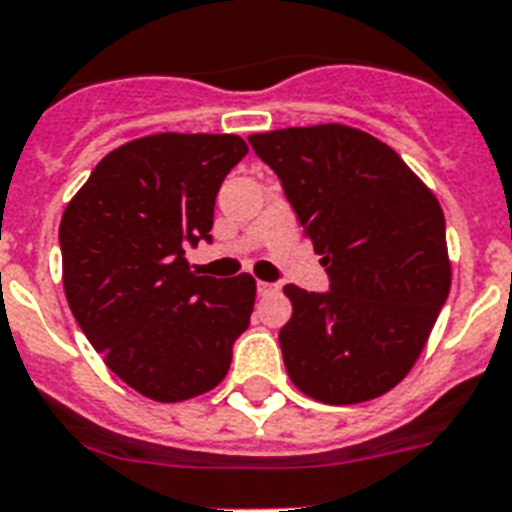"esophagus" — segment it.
Here are the masks:
<instances>
[{"mask_svg": "<svg viewBox=\"0 0 512 512\" xmlns=\"http://www.w3.org/2000/svg\"><path fill=\"white\" fill-rule=\"evenodd\" d=\"M256 290H259V296H275L280 288H277L275 282H259V285H256Z\"/></svg>", "mask_w": 512, "mask_h": 512, "instance_id": "34e87169", "label": "esophagus"}]
</instances>
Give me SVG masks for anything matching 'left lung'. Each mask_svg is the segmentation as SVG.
Listing matches in <instances>:
<instances>
[{
  "instance_id": "1",
  "label": "left lung",
  "mask_w": 512,
  "mask_h": 512,
  "mask_svg": "<svg viewBox=\"0 0 512 512\" xmlns=\"http://www.w3.org/2000/svg\"><path fill=\"white\" fill-rule=\"evenodd\" d=\"M275 171L330 290L285 285L293 304L280 330L285 370L325 404L386 394L418 362L452 267L439 200L370 134L343 124L251 134Z\"/></svg>"
}]
</instances>
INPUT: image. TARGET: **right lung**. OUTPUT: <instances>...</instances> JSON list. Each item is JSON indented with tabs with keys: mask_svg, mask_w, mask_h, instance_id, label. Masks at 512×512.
Here are the masks:
<instances>
[{
	"mask_svg": "<svg viewBox=\"0 0 512 512\" xmlns=\"http://www.w3.org/2000/svg\"><path fill=\"white\" fill-rule=\"evenodd\" d=\"M248 153L237 134H150L102 158L60 222L63 288L105 365L153 402L219 386L251 322L256 280L198 275L216 192Z\"/></svg>",
	"mask_w": 512,
	"mask_h": 512,
	"instance_id": "right-lung-1",
	"label": "right lung"
}]
</instances>
